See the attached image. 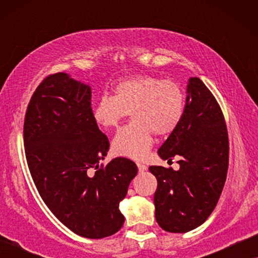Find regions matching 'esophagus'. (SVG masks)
Returning <instances> with one entry per match:
<instances>
[{"mask_svg":"<svg viewBox=\"0 0 258 258\" xmlns=\"http://www.w3.org/2000/svg\"><path fill=\"white\" fill-rule=\"evenodd\" d=\"M137 168H139V171H140V172L146 171L147 169H148L147 165H146V164H143V163H137Z\"/></svg>","mask_w":258,"mask_h":258,"instance_id":"34e87169","label":"esophagus"}]
</instances>
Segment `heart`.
<instances>
[{"mask_svg": "<svg viewBox=\"0 0 258 258\" xmlns=\"http://www.w3.org/2000/svg\"><path fill=\"white\" fill-rule=\"evenodd\" d=\"M184 93L177 82L149 75L129 77L115 87V96L102 95L93 107V118L104 129L115 128L132 112V123L116 133L117 155L143 160L154 144V134L168 136L184 114Z\"/></svg>", "mask_w": 258, "mask_h": 258, "instance_id": "b5f03b06", "label": "heart"}]
</instances>
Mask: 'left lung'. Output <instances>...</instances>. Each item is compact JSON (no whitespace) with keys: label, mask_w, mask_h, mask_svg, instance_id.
I'll return each instance as SVG.
<instances>
[{"label":"left lung","mask_w":258,"mask_h":258,"mask_svg":"<svg viewBox=\"0 0 258 258\" xmlns=\"http://www.w3.org/2000/svg\"><path fill=\"white\" fill-rule=\"evenodd\" d=\"M162 160L179 156L178 170L151 165L157 179L155 217L169 232H188L207 221L220 200L227 178L229 140L216 98L199 77L186 86L179 125L158 149Z\"/></svg>","instance_id":"obj_1"}]
</instances>
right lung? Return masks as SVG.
<instances>
[{"label":"right lung","mask_w":258,"mask_h":258,"mask_svg":"<svg viewBox=\"0 0 258 258\" xmlns=\"http://www.w3.org/2000/svg\"><path fill=\"white\" fill-rule=\"evenodd\" d=\"M23 137L38 194L67 228L87 238L122 228L118 206L137 167L124 157L98 167L110 144L93 118L88 84L64 73L45 77L28 104Z\"/></svg>","instance_id":"1"}]
</instances>
